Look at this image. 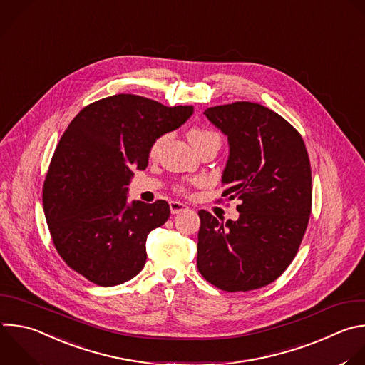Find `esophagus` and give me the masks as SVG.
<instances>
[{"instance_id":"34e87169","label":"esophagus","mask_w":365,"mask_h":365,"mask_svg":"<svg viewBox=\"0 0 365 365\" xmlns=\"http://www.w3.org/2000/svg\"><path fill=\"white\" fill-rule=\"evenodd\" d=\"M169 205H170V212H172L173 215L180 213V212H185V210L187 209V206H186L185 203H182V202H176V200H172Z\"/></svg>"}]
</instances>
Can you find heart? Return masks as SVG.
<instances>
[{
    "mask_svg": "<svg viewBox=\"0 0 365 365\" xmlns=\"http://www.w3.org/2000/svg\"><path fill=\"white\" fill-rule=\"evenodd\" d=\"M187 138H189L190 143L193 145V148L197 149V148H199L202 143H205L206 140L213 139V138H219V136H217L216 133H213V132L195 128V129H192V130L187 133ZM165 140H166V136H162V138H159V139L155 140V143H153L152 148H150V156H156V155L159 153V150H160V148H162V145H163Z\"/></svg>",
    "mask_w": 365,
    "mask_h": 365,
    "instance_id": "b5f03b06",
    "label": "heart"
}]
</instances>
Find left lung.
<instances>
[{
	"instance_id": "obj_1",
	"label": "left lung",
	"mask_w": 365,
	"mask_h": 365,
	"mask_svg": "<svg viewBox=\"0 0 365 365\" xmlns=\"http://www.w3.org/2000/svg\"><path fill=\"white\" fill-rule=\"evenodd\" d=\"M227 136L222 196L237 197L239 219L199 212L197 269L227 292L262 288L294 261L312 203L311 165L301 135L271 108L251 101L203 113Z\"/></svg>"
}]
</instances>
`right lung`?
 Returning a JSON list of instances; mask_svg holds the SVG:
<instances>
[{
    "instance_id": "add662e5",
    "label": "right lung",
    "mask_w": 365,
    "mask_h": 365,
    "mask_svg": "<svg viewBox=\"0 0 365 365\" xmlns=\"http://www.w3.org/2000/svg\"><path fill=\"white\" fill-rule=\"evenodd\" d=\"M192 106L168 107L136 94L86 106L53 155L43 206L63 261L100 287L123 284L146 264V239L170 215L165 200L128 203L133 170L146 169L156 139L176 130Z\"/></svg>"
}]
</instances>
